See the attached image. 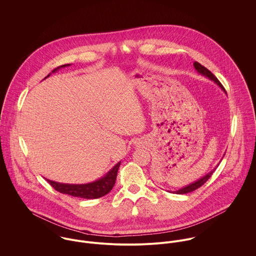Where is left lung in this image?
Masks as SVG:
<instances>
[{
	"label": "left lung",
	"instance_id": "1",
	"mask_svg": "<svg viewBox=\"0 0 256 256\" xmlns=\"http://www.w3.org/2000/svg\"><path fill=\"white\" fill-rule=\"evenodd\" d=\"M193 65H194V67H195V69L197 70L198 73L201 74H203V76L209 78L212 80L213 82H215L219 86L220 88L226 92V90L224 88V86H222V84L220 82L219 80H218L213 74L211 73L207 68H205L204 66H202V65H201L200 63H198V62H194ZM218 166H219V164H218ZM215 170H216V168H214L213 170H211L209 174H207L206 176H204L203 178H201L199 180H197V182H195L191 183V184H189V185L183 187V188L180 189V190H176V191H174V192H176V194H186V193H189V192H192V191L196 190L197 188L201 187L204 183L206 182L211 178V176L213 174V172H215Z\"/></svg>",
	"mask_w": 256,
	"mask_h": 256
}]
</instances>
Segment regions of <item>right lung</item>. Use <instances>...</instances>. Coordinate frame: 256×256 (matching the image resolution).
Segmentation results:
<instances>
[{
  "label": "right lung",
  "instance_id": "obj_1",
  "mask_svg": "<svg viewBox=\"0 0 256 256\" xmlns=\"http://www.w3.org/2000/svg\"><path fill=\"white\" fill-rule=\"evenodd\" d=\"M70 66V64L62 65L52 71L56 72L58 69ZM50 74L47 76H49ZM46 76V78H47ZM120 162L116 164L110 172L102 178H100L96 182H94L86 183V184H67V183L55 182L49 180H46L49 184L57 191L63 194H68L74 197H80L84 199H96L100 198L108 193H110V190L113 188L116 176H117V172L120 166Z\"/></svg>",
  "mask_w": 256,
  "mask_h": 256
}]
</instances>
